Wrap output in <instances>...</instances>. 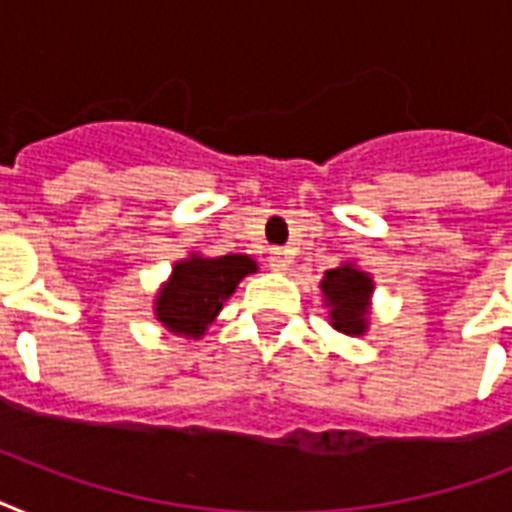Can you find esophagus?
Segmentation results:
<instances>
[{
	"mask_svg": "<svg viewBox=\"0 0 512 512\" xmlns=\"http://www.w3.org/2000/svg\"><path fill=\"white\" fill-rule=\"evenodd\" d=\"M289 263H292V260H289L287 252H281V249H273L271 255H268V265H271L273 271H287Z\"/></svg>",
	"mask_w": 512,
	"mask_h": 512,
	"instance_id": "esophagus-1",
	"label": "esophagus"
}]
</instances>
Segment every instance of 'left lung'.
Wrapping results in <instances>:
<instances>
[{
	"instance_id": "8db88e82",
	"label": "left lung",
	"mask_w": 512,
	"mask_h": 512,
	"mask_svg": "<svg viewBox=\"0 0 512 512\" xmlns=\"http://www.w3.org/2000/svg\"><path fill=\"white\" fill-rule=\"evenodd\" d=\"M321 292L332 308V327L345 335H361L366 329V303L372 295V279L353 265H340L324 273Z\"/></svg>"
}]
</instances>
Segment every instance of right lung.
Returning a JSON list of instances; mask_svg holds the SVG:
<instances>
[{
    "label": "right lung",
    "instance_id": "1",
    "mask_svg": "<svg viewBox=\"0 0 512 512\" xmlns=\"http://www.w3.org/2000/svg\"><path fill=\"white\" fill-rule=\"evenodd\" d=\"M252 271H257V265L247 255L183 260L175 265L172 279L159 292L156 316L177 335H204V329L223 308V300H228L236 284Z\"/></svg>",
    "mask_w": 512,
    "mask_h": 512
}]
</instances>
